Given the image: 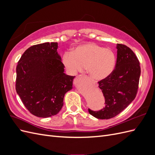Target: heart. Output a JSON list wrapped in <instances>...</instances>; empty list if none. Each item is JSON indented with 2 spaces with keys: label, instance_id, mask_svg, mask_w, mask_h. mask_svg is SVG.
Here are the masks:
<instances>
[{
  "label": "heart",
  "instance_id": "heart-1",
  "mask_svg": "<svg viewBox=\"0 0 155 155\" xmlns=\"http://www.w3.org/2000/svg\"><path fill=\"white\" fill-rule=\"evenodd\" d=\"M62 63L70 74L82 72L87 66V72L91 78L101 80L114 72L116 56L112 49L90 43L78 46L72 52L64 53Z\"/></svg>",
  "mask_w": 155,
  "mask_h": 155
}]
</instances>
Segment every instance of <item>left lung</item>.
Returning <instances> with one entry per match:
<instances>
[{
    "mask_svg": "<svg viewBox=\"0 0 155 155\" xmlns=\"http://www.w3.org/2000/svg\"><path fill=\"white\" fill-rule=\"evenodd\" d=\"M116 67L109 77L98 81L105 97V107L98 111L88 109L97 119L114 118L123 111L137 96L141 69L137 55L128 46L117 44Z\"/></svg>",
    "mask_w": 155,
    "mask_h": 155,
    "instance_id": "obj_1",
    "label": "left lung"
}]
</instances>
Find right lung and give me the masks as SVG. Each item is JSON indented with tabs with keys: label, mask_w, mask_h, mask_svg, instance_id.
I'll return each mask as SVG.
<instances>
[{
	"label": "right lung",
	"mask_w": 155,
	"mask_h": 155,
	"mask_svg": "<svg viewBox=\"0 0 155 155\" xmlns=\"http://www.w3.org/2000/svg\"><path fill=\"white\" fill-rule=\"evenodd\" d=\"M58 43H45L28 48L16 68L15 89L31 114L40 118L57 114L64 94L72 88L75 76L64 73Z\"/></svg>",
	"instance_id": "add662e5"
}]
</instances>
